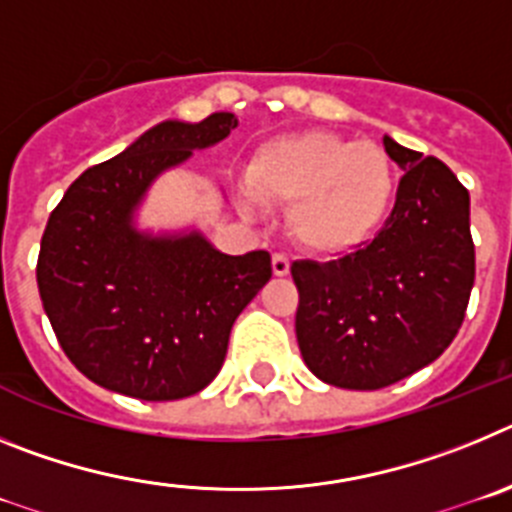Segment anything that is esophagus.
Wrapping results in <instances>:
<instances>
[{
  "mask_svg": "<svg viewBox=\"0 0 512 512\" xmlns=\"http://www.w3.org/2000/svg\"><path fill=\"white\" fill-rule=\"evenodd\" d=\"M271 269H274V274H277V277H287L289 274L287 256H284V253H274V256H271Z\"/></svg>",
  "mask_w": 512,
  "mask_h": 512,
  "instance_id": "obj_1",
  "label": "esophagus"
}]
</instances>
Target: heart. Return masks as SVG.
Wrapping results in <instances>:
<instances>
[{"label":"heart","mask_w":512,"mask_h":512,"mask_svg":"<svg viewBox=\"0 0 512 512\" xmlns=\"http://www.w3.org/2000/svg\"><path fill=\"white\" fill-rule=\"evenodd\" d=\"M248 194L264 205H287L292 241L318 256H338L372 241L397 197L390 153L372 140L325 130L277 135L246 166ZM246 197L243 205L251 210Z\"/></svg>","instance_id":"1"}]
</instances>
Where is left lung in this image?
<instances>
[{"label":"left lung","mask_w":512,"mask_h":512,"mask_svg":"<svg viewBox=\"0 0 512 512\" xmlns=\"http://www.w3.org/2000/svg\"><path fill=\"white\" fill-rule=\"evenodd\" d=\"M382 143L405 171L384 228L338 261L292 264L302 359L343 390H382L436 361L474 287L469 192L438 158Z\"/></svg>","instance_id":"1"}]
</instances>
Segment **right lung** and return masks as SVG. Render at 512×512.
<instances>
[{
	"instance_id": "right-lung-1",
	"label": "right lung",
	"mask_w": 512,
	"mask_h": 512,
	"mask_svg": "<svg viewBox=\"0 0 512 512\" xmlns=\"http://www.w3.org/2000/svg\"><path fill=\"white\" fill-rule=\"evenodd\" d=\"M238 125L233 112L164 120L92 166L48 217L38 256L43 310L87 379L148 402L197 395L217 377L230 328L271 279V256H228L197 228L138 225L148 189Z\"/></svg>"
}]
</instances>
